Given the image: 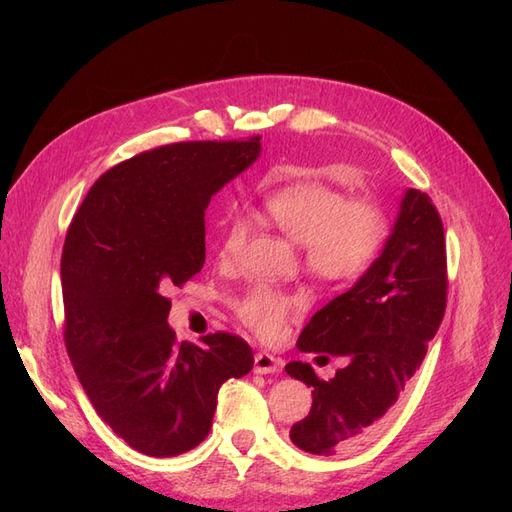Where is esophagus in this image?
<instances>
[{
  "mask_svg": "<svg viewBox=\"0 0 512 512\" xmlns=\"http://www.w3.org/2000/svg\"><path fill=\"white\" fill-rule=\"evenodd\" d=\"M282 369V359L271 356L267 352H258L254 356V374H275Z\"/></svg>",
  "mask_w": 512,
  "mask_h": 512,
  "instance_id": "obj_1",
  "label": "esophagus"
}]
</instances>
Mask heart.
<instances>
[{
    "mask_svg": "<svg viewBox=\"0 0 512 512\" xmlns=\"http://www.w3.org/2000/svg\"><path fill=\"white\" fill-rule=\"evenodd\" d=\"M267 220L294 245H301L307 271L322 282L350 284L369 269L386 237V224L376 205L348 200L318 181L284 185L262 200ZM245 218H230L222 230L218 254L235 260L247 239ZM303 307V299L254 288L239 301V316L262 337H275L284 322Z\"/></svg>",
    "mask_w": 512,
    "mask_h": 512,
    "instance_id": "obj_1",
    "label": "heart"
}]
</instances>
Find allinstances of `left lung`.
<instances>
[{
	"instance_id": "1",
	"label": "left lung",
	"mask_w": 512,
	"mask_h": 512,
	"mask_svg": "<svg viewBox=\"0 0 512 512\" xmlns=\"http://www.w3.org/2000/svg\"><path fill=\"white\" fill-rule=\"evenodd\" d=\"M444 307L442 220L427 194L408 188L380 256L299 335L301 352L344 356L348 365L331 380H320L307 363L286 365L288 376L312 386L314 399L309 414L290 429L292 444L331 457L376 436L421 367Z\"/></svg>"
}]
</instances>
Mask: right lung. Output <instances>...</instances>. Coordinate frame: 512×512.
I'll return each instance as SVG.
<instances>
[{
    "label": "right lung",
    "instance_id": "obj_1",
    "mask_svg": "<svg viewBox=\"0 0 512 512\" xmlns=\"http://www.w3.org/2000/svg\"><path fill=\"white\" fill-rule=\"evenodd\" d=\"M258 158V138L158 147L104 173L70 224L61 254L70 361L102 421L143 455L192 451L220 386L254 365L237 335L179 344L164 292L203 269L211 198Z\"/></svg>",
    "mask_w": 512,
    "mask_h": 512
}]
</instances>
